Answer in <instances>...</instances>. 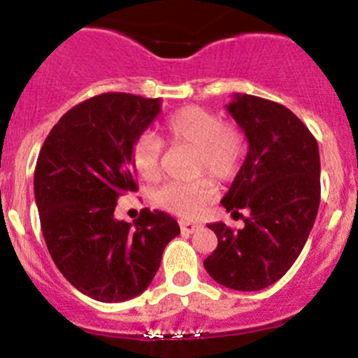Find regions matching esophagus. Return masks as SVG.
<instances>
[{"instance_id":"1","label":"esophagus","mask_w":358,"mask_h":358,"mask_svg":"<svg viewBox=\"0 0 358 358\" xmlns=\"http://www.w3.org/2000/svg\"><path fill=\"white\" fill-rule=\"evenodd\" d=\"M201 224L194 223V221H180V228H182L183 233H194Z\"/></svg>"}]
</instances>
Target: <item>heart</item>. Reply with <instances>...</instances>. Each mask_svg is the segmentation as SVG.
Here are the masks:
<instances>
[{
  "label": "heart",
  "mask_w": 358,
  "mask_h": 358,
  "mask_svg": "<svg viewBox=\"0 0 358 358\" xmlns=\"http://www.w3.org/2000/svg\"><path fill=\"white\" fill-rule=\"evenodd\" d=\"M171 144H187L195 149L194 173H208L217 182H228L242 168L245 159V135L236 125L221 122L216 113L201 106H185L169 115L163 125ZM163 144L152 134H144L135 141L131 161L138 175L148 182L159 178ZM213 197L209 178L194 182H169L154 192V201L161 208L180 214L197 216Z\"/></svg>",
  "instance_id": "obj_1"
}]
</instances>
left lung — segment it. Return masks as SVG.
I'll return each instance as SVG.
<instances>
[{
  "instance_id": "left-lung-1",
  "label": "left lung",
  "mask_w": 358,
  "mask_h": 358,
  "mask_svg": "<svg viewBox=\"0 0 358 358\" xmlns=\"http://www.w3.org/2000/svg\"><path fill=\"white\" fill-rule=\"evenodd\" d=\"M227 110L248 152L221 204L250 214L238 231L208 224L217 247L204 268L223 287L257 292L283 278L306 245L321 201V159L314 135L283 104L235 94Z\"/></svg>"
}]
</instances>
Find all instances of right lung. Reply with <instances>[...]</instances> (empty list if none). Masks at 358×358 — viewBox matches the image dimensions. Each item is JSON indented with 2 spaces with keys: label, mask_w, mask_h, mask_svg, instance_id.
I'll return each instance as SVG.
<instances>
[{
  "label": "right lung",
  "mask_w": 358,
  "mask_h": 358,
  "mask_svg": "<svg viewBox=\"0 0 358 358\" xmlns=\"http://www.w3.org/2000/svg\"><path fill=\"white\" fill-rule=\"evenodd\" d=\"M161 99L106 92L77 104L44 141L34 195L56 268L99 302L141 295L180 233L163 210L142 209L134 224L115 220L116 201L137 192L131 149L159 115Z\"/></svg>",
  "instance_id": "obj_1"
}]
</instances>
